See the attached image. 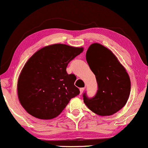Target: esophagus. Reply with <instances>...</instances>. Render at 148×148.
<instances>
[{
	"label": "esophagus",
	"instance_id": "34e87169",
	"mask_svg": "<svg viewBox=\"0 0 148 148\" xmlns=\"http://www.w3.org/2000/svg\"><path fill=\"white\" fill-rule=\"evenodd\" d=\"M84 90H85V88H84V87H83V88H80V95H81L82 93H83Z\"/></svg>",
	"mask_w": 148,
	"mask_h": 148
}]
</instances>
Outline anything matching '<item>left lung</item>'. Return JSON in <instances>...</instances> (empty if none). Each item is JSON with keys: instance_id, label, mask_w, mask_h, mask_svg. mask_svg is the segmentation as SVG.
Segmentation results:
<instances>
[{"instance_id": "left-lung-1", "label": "left lung", "mask_w": 148, "mask_h": 148, "mask_svg": "<svg viewBox=\"0 0 148 148\" xmlns=\"http://www.w3.org/2000/svg\"><path fill=\"white\" fill-rule=\"evenodd\" d=\"M86 60L96 76L98 89L93 98L84 93V102L97 115H113L124 107L130 96L128 73L113 52L98 43L88 48Z\"/></svg>"}]
</instances>
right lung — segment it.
I'll return each mask as SVG.
<instances>
[{
    "label": "right lung",
    "mask_w": 148,
    "mask_h": 148,
    "mask_svg": "<svg viewBox=\"0 0 148 148\" xmlns=\"http://www.w3.org/2000/svg\"><path fill=\"white\" fill-rule=\"evenodd\" d=\"M83 48L57 44L41 48L28 60L18 81V96L28 113L42 119L57 117L80 93L76 79L68 74V63Z\"/></svg>",
    "instance_id": "1"
}]
</instances>
